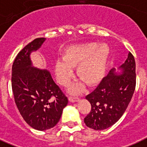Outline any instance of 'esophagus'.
Wrapping results in <instances>:
<instances>
[{
	"instance_id": "obj_1",
	"label": "esophagus",
	"mask_w": 147,
	"mask_h": 147,
	"mask_svg": "<svg viewBox=\"0 0 147 147\" xmlns=\"http://www.w3.org/2000/svg\"><path fill=\"white\" fill-rule=\"evenodd\" d=\"M68 100L70 102H76V101H78L80 100V98L78 97H75V96H70L68 98Z\"/></svg>"
}]
</instances>
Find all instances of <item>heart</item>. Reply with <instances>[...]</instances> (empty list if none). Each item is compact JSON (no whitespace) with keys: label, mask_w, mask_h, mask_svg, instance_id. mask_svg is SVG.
<instances>
[{"label":"heart","mask_w":147,"mask_h":147,"mask_svg":"<svg viewBox=\"0 0 147 147\" xmlns=\"http://www.w3.org/2000/svg\"><path fill=\"white\" fill-rule=\"evenodd\" d=\"M110 49L106 44L98 46L96 43L76 45L67 49L63 59H58L55 65L57 79L61 84L67 85L72 76V67L77 66L76 75L79 80L87 86H94L104 76ZM80 83L73 86L71 92H78Z\"/></svg>","instance_id":"heart-1"}]
</instances>
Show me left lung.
I'll list each match as a JSON object with an SVG mask.
<instances>
[{
  "label": "left lung",
  "instance_id": "8db88e82",
  "mask_svg": "<svg viewBox=\"0 0 147 147\" xmlns=\"http://www.w3.org/2000/svg\"><path fill=\"white\" fill-rule=\"evenodd\" d=\"M119 68L117 75L114 68L102 79L92 92L86 98L92 109L84 119L88 128L104 130L114 125L123 115L130 103L136 86L135 61L129 52L128 58Z\"/></svg>",
  "mask_w": 147,
  "mask_h": 147
}]
</instances>
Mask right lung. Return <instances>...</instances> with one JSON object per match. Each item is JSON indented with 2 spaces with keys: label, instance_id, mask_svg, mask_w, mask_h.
Returning <instances> with one entry per match:
<instances>
[{
  "label": "right lung",
  "instance_id": "add662e5",
  "mask_svg": "<svg viewBox=\"0 0 147 147\" xmlns=\"http://www.w3.org/2000/svg\"><path fill=\"white\" fill-rule=\"evenodd\" d=\"M45 40L37 38L26 45L12 67V89L17 108L25 122L38 131L53 128L68 103L49 71L32 67L30 55L40 49Z\"/></svg>",
  "mask_w": 147,
  "mask_h": 147
}]
</instances>
